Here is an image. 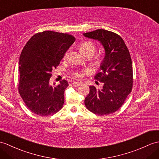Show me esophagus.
<instances>
[{
	"mask_svg": "<svg viewBox=\"0 0 159 159\" xmlns=\"http://www.w3.org/2000/svg\"><path fill=\"white\" fill-rule=\"evenodd\" d=\"M80 84H81L80 83H78V82H74V83H72V85H73L74 87H79Z\"/></svg>",
	"mask_w": 159,
	"mask_h": 159,
	"instance_id": "esophagus-1",
	"label": "esophagus"
}]
</instances>
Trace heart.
<instances>
[{
	"mask_svg": "<svg viewBox=\"0 0 159 159\" xmlns=\"http://www.w3.org/2000/svg\"><path fill=\"white\" fill-rule=\"evenodd\" d=\"M95 49H96V47H95V44L91 41H84L80 45V52L82 53L84 55H90L92 56V55L95 53ZM68 53H69V51L68 50L66 51L64 54V57H63V58L64 59L67 58L68 56ZM73 75L76 77H80L82 75H81L80 72H74Z\"/></svg>",
	"mask_w": 159,
	"mask_h": 159,
	"instance_id": "obj_1",
	"label": "heart"
}]
</instances>
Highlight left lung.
I'll return each mask as SVG.
<instances>
[{
    "instance_id": "left-lung-1",
    "label": "left lung",
    "mask_w": 159,
    "mask_h": 159,
    "mask_svg": "<svg viewBox=\"0 0 159 159\" xmlns=\"http://www.w3.org/2000/svg\"><path fill=\"white\" fill-rule=\"evenodd\" d=\"M85 37L98 40L105 49V57L100 66L102 71L95 79L104 86H90L84 99L87 108L95 114L108 115L117 111L124 104L133 87V66L128 48L120 36L103 29L84 33Z\"/></svg>"
}]
</instances>
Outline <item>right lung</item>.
<instances>
[{"label": "right lung", "mask_w": 159, "mask_h": 159, "mask_svg": "<svg viewBox=\"0 0 159 159\" xmlns=\"http://www.w3.org/2000/svg\"><path fill=\"white\" fill-rule=\"evenodd\" d=\"M75 38L69 34L44 31L33 35L22 50L19 60L18 91L31 112L41 116L54 114L64 104L66 80L49 85L51 72L59 66Z\"/></svg>", "instance_id": "right-lung-1"}]
</instances>
